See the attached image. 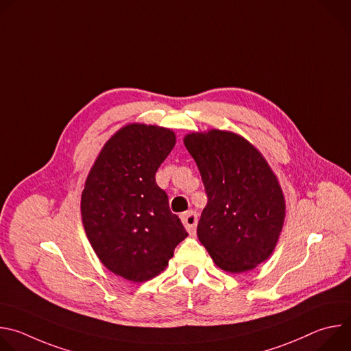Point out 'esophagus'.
I'll list each match as a JSON object with an SVG mask.
<instances>
[{"label":"esophagus","instance_id":"1","mask_svg":"<svg viewBox=\"0 0 351 351\" xmlns=\"http://www.w3.org/2000/svg\"><path fill=\"white\" fill-rule=\"evenodd\" d=\"M197 221H198V217H197V213L195 211H187L182 215V222L184 223L187 232L190 234H194L195 233V226H197Z\"/></svg>","mask_w":351,"mask_h":351}]
</instances>
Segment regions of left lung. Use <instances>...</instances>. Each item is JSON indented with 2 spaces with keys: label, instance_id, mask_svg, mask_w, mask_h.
I'll use <instances>...</instances> for the list:
<instances>
[{
  "label": "left lung",
  "instance_id": "obj_1",
  "mask_svg": "<svg viewBox=\"0 0 351 351\" xmlns=\"http://www.w3.org/2000/svg\"><path fill=\"white\" fill-rule=\"evenodd\" d=\"M184 145L208 197L197 225L198 240L223 271L256 268L274 252L283 226L285 198L276 176L257 149L234 133H191Z\"/></svg>",
  "mask_w": 351,
  "mask_h": 351
}]
</instances>
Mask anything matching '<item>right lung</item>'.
Wrapping results in <instances>:
<instances>
[{"instance_id":"add662e5","label":"right lung","mask_w":351,"mask_h":351,"mask_svg":"<svg viewBox=\"0 0 351 351\" xmlns=\"http://www.w3.org/2000/svg\"><path fill=\"white\" fill-rule=\"evenodd\" d=\"M175 141L169 129L128 125L106 143L86 179L80 206L86 234L99 261L132 282L164 271L187 236L156 182Z\"/></svg>"}]
</instances>
